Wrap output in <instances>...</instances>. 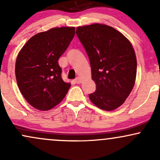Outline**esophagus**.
<instances>
[{
	"label": "esophagus",
	"instance_id": "34e87169",
	"mask_svg": "<svg viewBox=\"0 0 160 160\" xmlns=\"http://www.w3.org/2000/svg\"><path fill=\"white\" fill-rule=\"evenodd\" d=\"M75 82L78 84L80 83V82H81V79H80V78H79V77H78V78L75 79Z\"/></svg>",
	"mask_w": 160,
	"mask_h": 160
}]
</instances>
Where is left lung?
<instances>
[{"instance_id":"8db88e82","label":"left lung","mask_w":160,"mask_h":160,"mask_svg":"<svg viewBox=\"0 0 160 160\" xmlns=\"http://www.w3.org/2000/svg\"><path fill=\"white\" fill-rule=\"evenodd\" d=\"M76 34L89 56L96 84L89 99L104 111L117 109L135 85L137 60L132 45L122 33L104 24L78 27Z\"/></svg>"}]
</instances>
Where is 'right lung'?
<instances>
[{
    "label": "right lung",
    "instance_id": "obj_1",
    "mask_svg": "<svg viewBox=\"0 0 160 160\" xmlns=\"http://www.w3.org/2000/svg\"><path fill=\"white\" fill-rule=\"evenodd\" d=\"M74 27L51 28L31 38L16 61V82L32 107L49 111L63 100L71 87L64 82L58 63L74 38Z\"/></svg>",
    "mask_w": 160,
    "mask_h": 160
}]
</instances>
